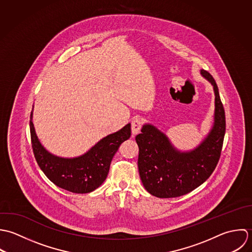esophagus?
Segmentation results:
<instances>
[{
    "mask_svg": "<svg viewBox=\"0 0 252 252\" xmlns=\"http://www.w3.org/2000/svg\"><path fill=\"white\" fill-rule=\"evenodd\" d=\"M142 127V120L139 117H134L131 121V130H132V134L135 135L137 134L140 129Z\"/></svg>",
    "mask_w": 252,
    "mask_h": 252,
    "instance_id": "esophagus-1",
    "label": "esophagus"
}]
</instances>
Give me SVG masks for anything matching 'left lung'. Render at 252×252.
Instances as JSON below:
<instances>
[{
  "mask_svg": "<svg viewBox=\"0 0 252 252\" xmlns=\"http://www.w3.org/2000/svg\"><path fill=\"white\" fill-rule=\"evenodd\" d=\"M201 75L213 86L215 94L214 126L195 150L181 153L152 125H145L135 137L139 147L138 169L145 189L155 197L176 198L201 185L214 171L223 147L226 119L218 87L205 70Z\"/></svg>",
  "mask_w": 252,
  "mask_h": 252,
  "instance_id": "1",
  "label": "left lung"
}]
</instances>
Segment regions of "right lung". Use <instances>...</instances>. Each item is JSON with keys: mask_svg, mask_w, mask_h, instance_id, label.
<instances>
[{"mask_svg": "<svg viewBox=\"0 0 252 252\" xmlns=\"http://www.w3.org/2000/svg\"><path fill=\"white\" fill-rule=\"evenodd\" d=\"M30 120L32 149L40 168L57 187L76 194L94 191L106 179L111 160L120 145L130 137V124L110 134L85 155L74 158H58L50 154L40 143Z\"/></svg>", "mask_w": 252, "mask_h": 252, "instance_id": "1", "label": "right lung"}]
</instances>
